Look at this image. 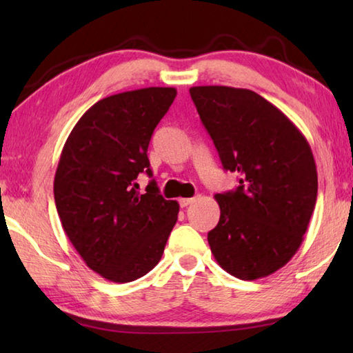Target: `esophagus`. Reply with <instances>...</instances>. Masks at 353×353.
<instances>
[{
	"instance_id": "1",
	"label": "esophagus",
	"mask_w": 353,
	"mask_h": 353,
	"mask_svg": "<svg viewBox=\"0 0 353 353\" xmlns=\"http://www.w3.org/2000/svg\"><path fill=\"white\" fill-rule=\"evenodd\" d=\"M194 202V198H181L179 199V204H181V207H187L190 204H193Z\"/></svg>"
}]
</instances>
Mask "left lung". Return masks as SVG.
I'll list each match as a JSON object with an SVG mask.
<instances>
[{"mask_svg": "<svg viewBox=\"0 0 353 353\" xmlns=\"http://www.w3.org/2000/svg\"><path fill=\"white\" fill-rule=\"evenodd\" d=\"M201 121L224 170L240 187L218 193L221 216L208 232L218 265L230 276L256 280L288 263L303 241L318 196L308 141L294 123L248 88H190Z\"/></svg>", "mask_w": 353, "mask_h": 353, "instance_id": "obj_1", "label": "left lung"}]
</instances>
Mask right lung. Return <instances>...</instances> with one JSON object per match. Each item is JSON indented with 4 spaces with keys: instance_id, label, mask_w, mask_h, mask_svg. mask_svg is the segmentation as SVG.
<instances>
[{
    "instance_id": "1",
    "label": "right lung",
    "mask_w": 353,
    "mask_h": 353,
    "mask_svg": "<svg viewBox=\"0 0 353 353\" xmlns=\"http://www.w3.org/2000/svg\"><path fill=\"white\" fill-rule=\"evenodd\" d=\"M172 87L112 94L93 104L65 141L54 177L59 218L92 271L115 283L148 274L162 259L179 213L157 183L140 193L148 146L176 98Z\"/></svg>"
}]
</instances>
